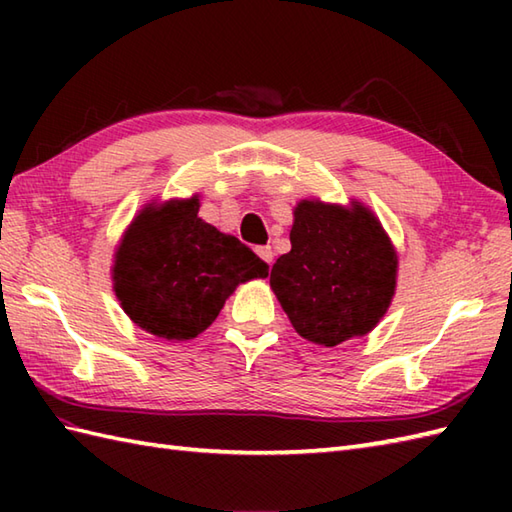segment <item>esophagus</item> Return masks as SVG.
Returning a JSON list of instances; mask_svg holds the SVG:
<instances>
[{"label": "esophagus", "instance_id": "obj_1", "mask_svg": "<svg viewBox=\"0 0 512 512\" xmlns=\"http://www.w3.org/2000/svg\"><path fill=\"white\" fill-rule=\"evenodd\" d=\"M257 255L262 257L266 264H273L275 253H273V248H270V246H259V248H257Z\"/></svg>", "mask_w": 512, "mask_h": 512}]
</instances>
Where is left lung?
Masks as SVG:
<instances>
[{
	"label": "left lung",
	"mask_w": 512,
	"mask_h": 512,
	"mask_svg": "<svg viewBox=\"0 0 512 512\" xmlns=\"http://www.w3.org/2000/svg\"><path fill=\"white\" fill-rule=\"evenodd\" d=\"M290 253L270 270V288L303 339L334 347L376 328L396 290L398 255L374 213L301 200Z\"/></svg>",
	"instance_id": "8db88e82"
}]
</instances>
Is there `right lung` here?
<instances>
[{"instance_id":"add662e5","label":"right lung","mask_w":512,"mask_h":512,"mask_svg":"<svg viewBox=\"0 0 512 512\" xmlns=\"http://www.w3.org/2000/svg\"><path fill=\"white\" fill-rule=\"evenodd\" d=\"M198 211V195L147 204L116 248V297L127 317L158 339H195L239 284L268 277L266 262Z\"/></svg>"}]
</instances>
